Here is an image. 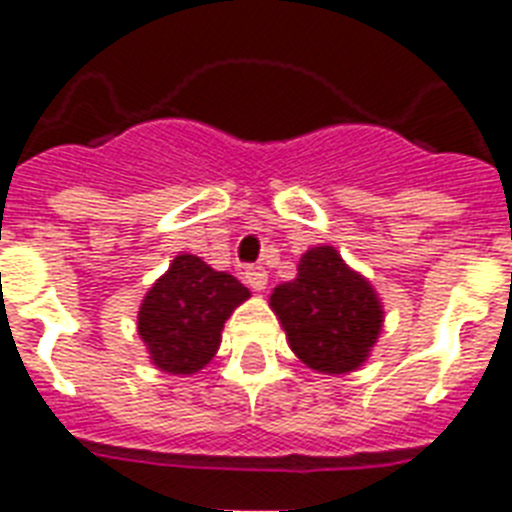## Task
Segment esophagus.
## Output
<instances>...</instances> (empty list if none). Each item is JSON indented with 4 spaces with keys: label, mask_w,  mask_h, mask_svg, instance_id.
Instances as JSON below:
<instances>
[{
    "label": "esophagus",
    "mask_w": 512,
    "mask_h": 512,
    "mask_svg": "<svg viewBox=\"0 0 512 512\" xmlns=\"http://www.w3.org/2000/svg\"><path fill=\"white\" fill-rule=\"evenodd\" d=\"M244 281L252 289H265V284H268V271H265L263 265H249L247 271H244Z\"/></svg>",
    "instance_id": "obj_1"
}]
</instances>
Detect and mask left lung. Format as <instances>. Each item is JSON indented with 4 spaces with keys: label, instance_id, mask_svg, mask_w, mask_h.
Wrapping results in <instances>:
<instances>
[{
    "label": "left lung",
    "instance_id": "left-lung-1",
    "mask_svg": "<svg viewBox=\"0 0 512 512\" xmlns=\"http://www.w3.org/2000/svg\"><path fill=\"white\" fill-rule=\"evenodd\" d=\"M287 340L311 369L342 374L364 364L382 327V305L332 247L305 252L297 279L273 289Z\"/></svg>",
    "mask_w": 512,
    "mask_h": 512
}]
</instances>
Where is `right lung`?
Listing matches in <instances>:
<instances>
[{"mask_svg": "<svg viewBox=\"0 0 512 512\" xmlns=\"http://www.w3.org/2000/svg\"><path fill=\"white\" fill-rule=\"evenodd\" d=\"M249 289L204 260L177 255L138 313V332L151 361L172 374H193L215 356L225 319Z\"/></svg>", "mask_w": 512, "mask_h": 512, "instance_id": "obj_1", "label": "right lung"}]
</instances>
